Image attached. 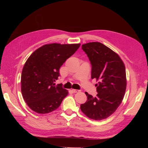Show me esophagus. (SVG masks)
Instances as JSON below:
<instances>
[{
	"label": "esophagus",
	"mask_w": 148,
	"mask_h": 148,
	"mask_svg": "<svg viewBox=\"0 0 148 148\" xmlns=\"http://www.w3.org/2000/svg\"><path fill=\"white\" fill-rule=\"evenodd\" d=\"M71 91H72L74 93H75V92H79V90H78V89H71Z\"/></svg>",
	"instance_id": "34e87169"
}]
</instances>
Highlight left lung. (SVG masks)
<instances>
[{
	"instance_id": "1",
	"label": "left lung",
	"mask_w": 148,
	"mask_h": 148,
	"mask_svg": "<svg viewBox=\"0 0 148 148\" xmlns=\"http://www.w3.org/2000/svg\"><path fill=\"white\" fill-rule=\"evenodd\" d=\"M91 64V78L99 81L95 97L86 92L88 99L80 106L88 117L101 120L109 117L117 110L123 99L127 88L125 66L119 56L98 42L83 44Z\"/></svg>"
}]
</instances>
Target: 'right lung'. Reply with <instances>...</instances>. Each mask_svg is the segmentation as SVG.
Masks as SVG:
<instances>
[{
	"label": "right lung",
	"instance_id": "1",
	"mask_svg": "<svg viewBox=\"0 0 148 148\" xmlns=\"http://www.w3.org/2000/svg\"><path fill=\"white\" fill-rule=\"evenodd\" d=\"M80 44H45L36 49L25 62L21 77V91L29 108L38 114L56 110L68 91L54 82L60 76L59 69L67 59L79 47Z\"/></svg>",
	"mask_w": 148,
	"mask_h": 148
}]
</instances>
